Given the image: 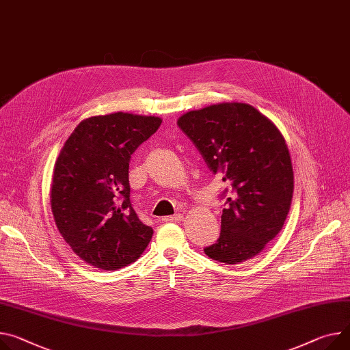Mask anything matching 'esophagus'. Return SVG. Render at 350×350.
Here are the masks:
<instances>
[{"instance_id":"34e87169","label":"esophagus","mask_w":350,"mask_h":350,"mask_svg":"<svg viewBox=\"0 0 350 350\" xmlns=\"http://www.w3.org/2000/svg\"><path fill=\"white\" fill-rule=\"evenodd\" d=\"M183 219V214H180V213H178V214H175V216H167V217H163V221L164 223H172V221H180Z\"/></svg>"}]
</instances>
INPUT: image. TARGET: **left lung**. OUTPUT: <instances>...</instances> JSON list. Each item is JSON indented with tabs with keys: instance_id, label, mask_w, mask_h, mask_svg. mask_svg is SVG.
Instances as JSON below:
<instances>
[{
	"instance_id": "obj_1",
	"label": "left lung",
	"mask_w": 350,
	"mask_h": 350,
	"mask_svg": "<svg viewBox=\"0 0 350 350\" xmlns=\"http://www.w3.org/2000/svg\"><path fill=\"white\" fill-rule=\"evenodd\" d=\"M178 126L230 189L220 237L204 254L227 265L252 259L279 234L291 204L294 178L283 136L254 106L238 102L187 112Z\"/></svg>"
}]
</instances>
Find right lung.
Segmentation results:
<instances>
[{"instance_id":"right-lung-1","label":"right lung","mask_w":350,"mask_h":350,"mask_svg":"<svg viewBox=\"0 0 350 350\" xmlns=\"http://www.w3.org/2000/svg\"><path fill=\"white\" fill-rule=\"evenodd\" d=\"M159 118L111 113L83 120L56 161L51 211L71 250L87 263L116 271L140 258L152 237L130 202L131 154Z\"/></svg>"}]
</instances>
